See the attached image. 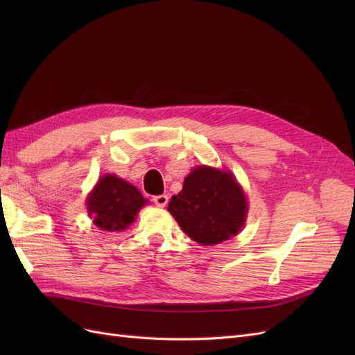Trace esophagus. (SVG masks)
Wrapping results in <instances>:
<instances>
[{"label":"esophagus","mask_w":355,"mask_h":355,"mask_svg":"<svg viewBox=\"0 0 355 355\" xmlns=\"http://www.w3.org/2000/svg\"><path fill=\"white\" fill-rule=\"evenodd\" d=\"M153 200H154V202L157 204L158 207H166V206H167V202H168V196H166V194L155 196Z\"/></svg>","instance_id":"obj_1"}]
</instances>
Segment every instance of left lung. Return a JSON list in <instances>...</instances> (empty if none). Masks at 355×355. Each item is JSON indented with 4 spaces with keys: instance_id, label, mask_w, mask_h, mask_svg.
<instances>
[{
    "instance_id": "1",
    "label": "left lung",
    "mask_w": 355,
    "mask_h": 355,
    "mask_svg": "<svg viewBox=\"0 0 355 355\" xmlns=\"http://www.w3.org/2000/svg\"><path fill=\"white\" fill-rule=\"evenodd\" d=\"M167 210L188 237L214 245L244 228L249 202L232 171L202 164L191 170Z\"/></svg>"
}]
</instances>
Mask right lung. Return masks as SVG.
Instances as JSON below:
<instances>
[{"mask_svg": "<svg viewBox=\"0 0 355 355\" xmlns=\"http://www.w3.org/2000/svg\"><path fill=\"white\" fill-rule=\"evenodd\" d=\"M148 202L135 185L112 173L101 176L89 192L85 206L96 227L114 232L124 231L135 222L139 210Z\"/></svg>", "mask_w": 355, "mask_h": 355, "instance_id": "right-lung-1", "label": "right lung"}]
</instances>
